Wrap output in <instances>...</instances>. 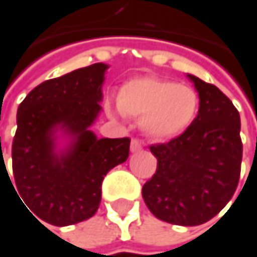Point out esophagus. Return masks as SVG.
<instances>
[{
	"mask_svg": "<svg viewBox=\"0 0 257 257\" xmlns=\"http://www.w3.org/2000/svg\"><path fill=\"white\" fill-rule=\"evenodd\" d=\"M141 150H143V145H141L140 141H137V140H132L131 141V153H138Z\"/></svg>",
	"mask_w": 257,
	"mask_h": 257,
	"instance_id": "esophagus-1",
	"label": "esophagus"
}]
</instances>
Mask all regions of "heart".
Wrapping results in <instances>:
<instances>
[{"label": "heart", "instance_id": "b5f03b06", "mask_svg": "<svg viewBox=\"0 0 257 257\" xmlns=\"http://www.w3.org/2000/svg\"><path fill=\"white\" fill-rule=\"evenodd\" d=\"M117 107L123 114L141 117V129L151 140L169 141L193 123L199 97L186 84L159 77H140L120 87ZM107 110L113 116L119 113L110 104Z\"/></svg>", "mask_w": 257, "mask_h": 257}]
</instances>
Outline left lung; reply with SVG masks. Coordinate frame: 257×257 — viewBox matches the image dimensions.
<instances>
[{
	"mask_svg": "<svg viewBox=\"0 0 257 257\" xmlns=\"http://www.w3.org/2000/svg\"><path fill=\"white\" fill-rule=\"evenodd\" d=\"M199 96L193 123L170 143L151 145L156 174L143 186L154 217L176 225H199L233 198L243 156L240 114L218 87L188 74Z\"/></svg>",
	"mask_w": 257,
	"mask_h": 257,
	"instance_id": "left-lung-1",
	"label": "left lung"
}]
</instances>
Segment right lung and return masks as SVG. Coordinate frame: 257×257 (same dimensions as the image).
Returning <instances> with one entry per match:
<instances>
[{"label": "right lung", "mask_w": 257, "mask_h": 257, "mask_svg": "<svg viewBox=\"0 0 257 257\" xmlns=\"http://www.w3.org/2000/svg\"><path fill=\"white\" fill-rule=\"evenodd\" d=\"M107 68L97 62L48 80L19 106L11 186L48 224L65 227L91 218L104 176L128 159L129 138H97L90 129L101 112Z\"/></svg>", "instance_id": "obj_1"}]
</instances>
